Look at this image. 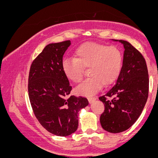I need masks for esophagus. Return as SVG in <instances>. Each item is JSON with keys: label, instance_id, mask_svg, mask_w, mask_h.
Segmentation results:
<instances>
[{"label": "esophagus", "instance_id": "34e87169", "mask_svg": "<svg viewBox=\"0 0 158 158\" xmlns=\"http://www.w3.org/2000/svg\"><path fill=\"white\" fill-rule=\"evenodd\" d=\"M88 102H89L90 103H92L96 100V98L95 97H88Z\"/></svg>", "mask_w": 158, "mask_h": 158}]
</instances>
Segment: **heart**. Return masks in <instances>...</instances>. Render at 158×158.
Returning <instances> with one entry per match:
<instances>
[{"instance_id":"obj_1","label":"heart","mask_w":158,"mask_h":158,"mask_svg":"<svg viewBox=\"0 0 158 158\" xmlns=\"http://www.w3.org/2000/svg\"><path fill=\"white\" fill-rule=\"evenodd\" d=\"M74 56L75 58L63 59L61 68L68 79L79 83L83 77V68H89L88 73L90 77L76 88L77 93L82 96H93L104 83L113 82L122 68L123 54L116 46L88 41L79 45Z\"/></svg>"}]
</instances>
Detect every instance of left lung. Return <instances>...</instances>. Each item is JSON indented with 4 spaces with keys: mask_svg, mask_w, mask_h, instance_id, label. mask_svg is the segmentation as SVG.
Listing matches in <instances>:
<instances>
[{
    "mask_svg": "<svg viewBox=\"0 0 158 158\" xmlns=\"http://www.w3.org/2000/svg\"><path fill=\"white\" fill-rule=\"evenodd\" d=\"M123 45V66L114 85L99 97L105 106L100 116L103 129L119 133L129 128L138 119L146 105L148 94V74L142 54L129 42L112 39Z\"/></svg>",
    "mask_w": 158,
    "mask_h": 158,
    "instance_id": "8db88e82",
    "label": "left lung"
}]
</instances>
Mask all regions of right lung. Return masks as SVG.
Masks as SVG:
<instances>
[{
	"label": "right lung",
	"instance_id": "obj_1",
	"mask_svg": "<svg viewBox=\"0 0 158 158\" xmlns=\"http://www.w3.org/2000/svg\"><path fill=\"white\" fill-rule=\"evenodd\" d=\"M70 44L68 40L47 45L32 61L29 74V98L36 118L47 131L61 137L77 131L78 113L88 106L85 97H68L72 87L61 62Z\"/></svg>",
	"mask_w": 158,
	"mask_h": 158
}]
</instances>
